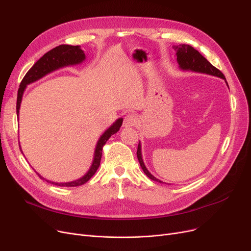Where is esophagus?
Returning <instances> with one entry per match:
<instances>
[{
	"label": "esophagus",
	"instance_id": "34e87169",
	"mask_svg": "<svg viewBox=\"0 0 251 251\" xmlns=\"http://www.w3.org/2000/svg\"><path fill=\"white\" fill-rule=\"evenodd\" d=\"M136 117L134 114H127L124 117L123 120V126L124 127H132L134 125H136Z\"/></svg>",
	"mask_w": 251,
	"mask_h": 251
}]
</instances>
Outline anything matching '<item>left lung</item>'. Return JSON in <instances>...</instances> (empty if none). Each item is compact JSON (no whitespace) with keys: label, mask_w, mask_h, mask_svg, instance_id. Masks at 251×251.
Instances as JSON below:
<instances>
[{"label":"left lung","mask_w":251,"mask_h":251,"mask_svg":"<svg viewBox=\"0 0 251 251\" xmlns=\"http://www.w3.org/2000/svg\"><path fill=\"white\" fill-rule=\"evenodd\" d=\"M174 50H176V55H177V61L179 64V67L182 70H187V71H193V72H199V73H205L208 75H213V76H217L220 77L222 79H225V76L224 74L217 69L215 66H213L210 64L201 54L196 50L194 48H192L189 45H179L176 47H173ZM227 83V81H226ZM228 85V83H227ZM137 159L139 161L140 167L142 168L143 172L146 173V175L155 181V182H160L163 183L161 180L156 179L155 177H153L150 172L149 170L147 169V167L144 166V163L142 161L141 157V146L140 143H138V148H137Z\"/></svg>","instance_id":"1"}]
</instances>
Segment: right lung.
<instances>
[{"instance_id": "add662e5", "label": "right lung", "mask_w": 251, "mask_h": 251, "mask_svg": "<svg viewBox=\"0 0 251 251\" xmlns=\"http://www.w3.org/2000/svg\"><path fill=\"white\" fill-rule=\"evenodd\" d=\"M85 59L84 51L80 49L79 46H69V45H61L54 49H51L48 52L39 59L32 67L28 70V72L25 74L23 77L22 81L20 83L19 89H18V95H17V103H16V112L17 115H19V109H20V103L22 100V96L26 85L38 80L39 78L44 77L48 73L54 71L56 69H59L64 66H69V65H76L81 63ZM123 119H118V120L107 130L105 132L100 136L97 143V148L95 151V156H94V162L88 172L80 179L68 182V183H56V182H50L46 180L47 182H50L54 185L57 186H66V187H75V186H80L82 184L86 183L92 176H94L97 172V170L100 167V159H101V153H102V148L108 141V139L115 133H117L119 129L122 126ZM41 179L43 178L41 175H38Z\"/></svg>"}]
</instances>
